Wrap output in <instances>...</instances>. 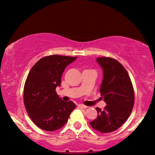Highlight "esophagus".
Returning a JSON list of instances; mask_svg holds the SVG:
<instances>
[{
  "label": "esophagus",
  "instance_id": "1",
  "mask_svg": "<svg viewBox=\"0 0 155 155\" xmlns=\"http://www.w3.org/2000/svg\"><path fill=\"white\" fill-rule=\"evenodd\" d=\"M78 106H79V107H80V108H87V106L82 104H78Z\"/></svg>",
  "mask_w": 155,
  "mask_h": 155
}]
</instances>
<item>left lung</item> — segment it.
<instances>
[{
  "mask_svg": "<svg viewBox=\"0 0 155 155\" xmlns=\"http://www.w3.org/2000/svg\"><path fill=\"white\" fill-rule=\"evenodd\" d=\"M96 61L103 71L100 93L106 106L104 110L96 108L98 115L90 124L95 130L108 133L118 129L128 118L135 95L130 76L122 64L111 58H97Z\"/></svg>",
  "mask_w": 155,
  "mask_h": 155,
  "instance_id": "1",
  "label": "left lung"
}]
</instances>
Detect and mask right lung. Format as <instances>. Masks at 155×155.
Here are the masks:
<instances>
[{
    "instance_id": "add662e5",
    "label": "right lung",
    "mask_w": 155,
    "mask_h": 155,
    "mask_svg": "<svg viewBox=\"0 0 155 155\" xmlns=\"http://www.w3.org/2000/svg\"><path fill=\"white\" fill-rule=\"evenodd\" d=\"M78 57L52 55L39 60L28 74L24 87V104L29 117L42 130L55 131L67 123L75 104L57 95L65 68Z\"/></svg>"
}]
</instances>
